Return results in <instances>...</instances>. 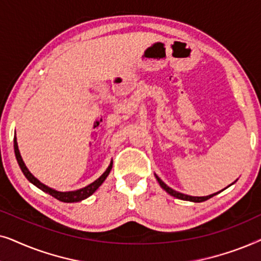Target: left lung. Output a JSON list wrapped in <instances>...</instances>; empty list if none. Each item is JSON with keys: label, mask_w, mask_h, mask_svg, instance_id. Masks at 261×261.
I'll return each mask as SVG.
<instances>
[{"label": "left lung", "mask_w": 261, "mask_h": 261, "mask_svg": "<svg viewBox=\"0 0 261 261\" xmlns=\"http://www.w3.org/2000/svg\"><path fill=\"white\" fill-rule=\"evenodd\" d=\"M155 178H156V180H158V183L160 184V187H162L164 190L167 192V194H170L171 196H173V197H176L178 199H183V201H190V202H196V203L204 202V201H206V199L212 198L213 196H215L216 194H219V192H216V194H213V195H209V196H203V197H197V196H196V197H195V196L184 195V194H180V192H178L176 190H173V189H171L170 187H167V185L164 183V181L160 179V178L156 176V174H155Z\"/></svg>", "instance_id": "8db88e82"}]
</instances>
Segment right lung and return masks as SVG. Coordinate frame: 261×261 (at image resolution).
I'll return each instance as SVG.
<instances>
[{"label": "right lung", "mask_w": 261, "mask_h": 261, "mask_svg": "<svg viewBox=\"0 0 261 261\" xmlns=\"http://www.w3.org/2000/svg\"><path fill=\"white\" fill-rule=\"evenodd\" d=\"M14 151H15V156H16V160L17 163H19V166L21 171H22L24 177L27 178L28 180L31 181L32 184H34L35 187L40 189L46 194L51 195L52 197H55L58 199V201H62V202H66V203H72V202H80V201H83V199L88 198L89 196H91L94 192L97 190L99 188V185H101L103 181L106 180V178L108 177V174L110 171H112V167H113V162L110 163V165L108 166V169L105 171V173L102 174L101 177L97 178L95 181H92L91 184L87 185L85 188H82L80 190H76V191H66V192H62V191H57L55 189L52 188H48L47 185L42 184L40 180H38L37 178H35L33 174L30 172V170L27 169V166L24 165L22 158H21V154H20V151H19V146H17V141H16V138H14Z\"/></svg>", "instance_id": "1"}]
</instances>
